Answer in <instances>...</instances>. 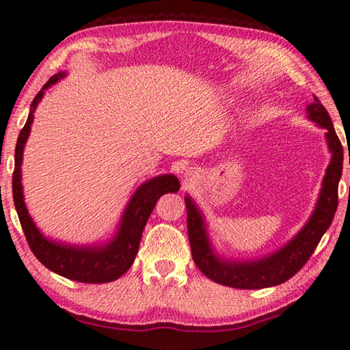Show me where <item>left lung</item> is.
Listing matches in <instances>:
<instances>
[{"mask_svg": "<svg viewBox=\"0 0 350 350\" xmlns=\"http://www.w3.org/2000/svg\"><path fill=\"white\" fill-rule=\"evenodd\" d=\"M309 118L319 126L327 129L329 150L332 151V162L325 171L323 188L319 193L317 208L306 227L281 248L280 252L269 258L253 260V262H228L221 260L208 244L202 216L193 200L185 198L187 205V228L193 260L198 269L210 278L211 281L222 286L234 288H265L286 282L304 267L310 259L317 245L321 241L325 230L332 224V219L338 206V183L342 173V145L335 133L334 123L327 109L313 96V103L307 106Z\"/></svg>", "mask_w": 350, "mask_h": 350, "instance_id": "1", "label": "left lung"}]
</instances>
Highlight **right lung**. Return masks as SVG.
<instances>
[{
	"label": "right lung",
	"mask_w": 350,
	"mask_h": 350,
	"mask_svg": "<svg viewBox=\"0 0 350 350\" xmlns=\"http://www.w3.org/2000/svg\"><path fill=\"white\" fill-rule=\"evenodd\" d=\"M63 77L64 72L51 77L49 81L35 96L26 125L23 126L18 140H16L15 170L14 176H12L14 204L16 213H18L20 224L23 232H25L27 244L44 267L72 281L86 284L111 282L120 278L133 265L135 254L139 252L142 233H144L148 217L152 213L159 198L163 196L165 193H177L180 185L177 177L171 174L154 177V179L145 182L134 193L131 202L128 204L116 239L109 242L106 247H69L46 239L35 227L33 221L27 213L25 199H23L21 161L23 148H25L33 122V111L37 108L41 97H43L44 90L63 79Z\"/></svg>",
	"instance_id": "obj_1"
}]
</instances>
